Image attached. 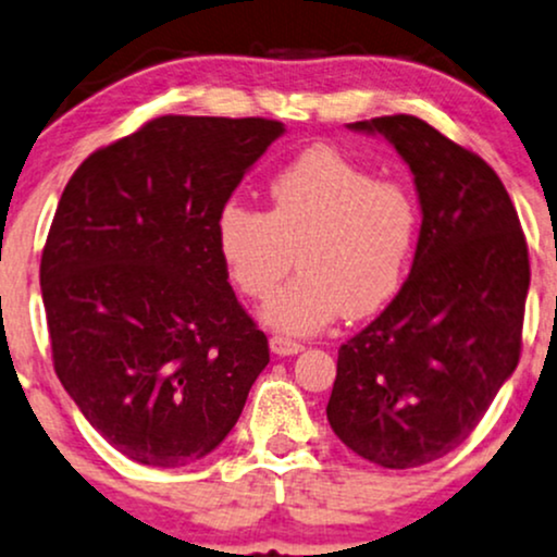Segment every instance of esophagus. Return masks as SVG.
<instances>
[{
    "label": "esophagus",
    "instance_id": "obj_1",
    "mask_svg": "<svg viewBox=\"0 0 557 557\" xmlns=\"http://www.w3.org/2000/svg\"><path fill=\"white\" fill-rule=\"evenodd\" d=\"M301 343L299 341H292L286 338V335H273L271 338V351L278 354V356H292V354H299L301 351Z\"/></svg>",
    "mask_w": 557,
    "mask_h": 557
}]
</instances>
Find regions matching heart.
<instances>
[{
	"label": "heart",
	"instance_id": "1",
	"mask_svg": "<svg viewBox=\"0 0 557 557\" xmlns=\"http://www.w3.org/2000/svg\"><path fill=\"white\" fill-rule=\"evenodd\" d=\"M271 209L226 201L214 239L226 278L247 299H265L263 318L289 333H312L343 312H380L408 278L421 235V206L410 185L376 177L335 147L305 149L268 183Z\"/></svg>",
	"mask_w": 557,
	"mask_h": 557
}]
</instances>
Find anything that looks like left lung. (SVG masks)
<instances>
[{
  "mask_svg": "<svg viewBox=\"0 0 557 557\" xmlns=\"http://www.w3.org/2000/svg\"><path fill=\"white\" fill-rule=\"evenodd\" d=\"M387 136L421 198L410 276L338 348L327 421L356 455L421 468L468 438L521 356L530 250L483 157L416 115L351 123Z\"/></svg>",
  "mask_w": 557,
  "mask_h": 557,
  "instance_id": "8db88e82",
  "label": "left lung"
}]
</instances>
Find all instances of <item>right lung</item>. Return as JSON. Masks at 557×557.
Instances as JSON below:
<instances>
[{
    "mask_svg": "<svg viewBox=\"0 0 557 557\" xmlns=\"http://www.w3.org/2000/svg\"><path fill=\"white\" fill-rule=\"evenodd\" d=\"M281 134L271 119L157 115L61 194L40 256L53 372L134 462L183 468L216 449L271 359L214 222Z\"/></svg>",
    "mask_w": 557,
    "mask_h": 557,
    "instance_id": "right-lung-1",
    "label": "right lung"
}]
</instances>
